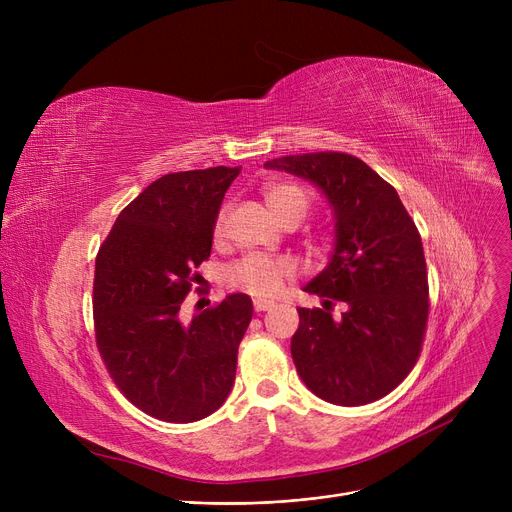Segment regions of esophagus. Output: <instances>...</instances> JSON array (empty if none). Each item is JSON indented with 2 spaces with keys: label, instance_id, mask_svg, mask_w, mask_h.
Here are the masks:
<instances>
[{
  "label": "esophagus",
  "instance_id": "obj_1",
  "mask_svg": "<svg viewBox=\"0 0 512 512\" xmlns=\"http://www.w3.org/2000/svg\"><path fill=\"white\" fill-rule=\"evenodd\" d=\"M255 311L259 313V311H267V309H272L274 307V301H265V299H255Z\"/></svg>",
  "mask_w": 512,
  "mask_h": 512
}]
</instances>
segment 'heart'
Masks as SVG:
<instances>
[{
    "label": "heart",
    "mask_w": 512,
    "mask_h": 512,
    "mask_svg": "<svg viewBox=\"0 0 512 512\" xmlns=\"http://www.w3.org/2000/svg\"><path fill=\"white\" fill-rule=\"evenodd\" d=\"M263 199L267 203V209H270L276 218V222L282 226L288 222L299 224L311 207L309 195L301 186L290 184V182L270 184L263 191ZM224 224H226V209L220 211L218 222H215V236H222ZM292 276H294V263L288 259L270 257V255H249L228 267L226 280L232 288L245 290L253 294V297H276Z\"/></svg>",
    "instance_id": "heart-1"
}]
</instances>
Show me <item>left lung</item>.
<instances>
[{
  "label": "left lung",
  "instance_id": "8db88e82",
  "mask_svg": "<svg viewBox=\"0 0 512 512\" xmlns=\"http://www.w3.org/2000/svg\"><path fill=\"white\" fill-rule=\"evenodd\" d=\"M309 180L334 215V251L303 290L324 299L299 309L292 361L321 400L359 407L392 392L419 359L427 324L421 236L394 186L359 157L319 151L265 164ZM345 303L340 318L331 305Z\"/></svg>",
  "mask_w": 512,
  "mask_h": 512
}]
</instances>
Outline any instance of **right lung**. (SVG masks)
<instances>
[{
    "mask_svg": "<svg viewBox=\"0 0 512 512\" xmlns=\"http://www.w3.org/2000/svg\"><path fill=\"white\" fill-rule=\"evenodd\" d=\"M238 174L218 166L157 178L120 211L95 261L101 359L132 405L161 421H199L234 386L251 297L228 294L191 321L180 305L211 253L215 220Z\"/></svg>",
    "mask_w": 512,
    "mask_h": 512,
    "instance_id": "1",
    "label": "right lung"
}]
</instances>
